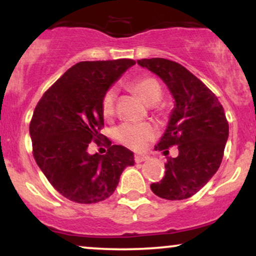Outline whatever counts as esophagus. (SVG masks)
<instances>
[{"label":"esophagus","mask_w":256,"mask_h":256,"mask_svg":"<svg viewBox=\"0 0 256 256\" xmlns=\"http://www.w3.org/2000/svg\"><path fill=\"white\" fill-rule=\"evenodd\" d=\"M146 160H148V156H146V155H136V156H134V161H136L137 164L143 162V161Z\"/></svg>","instance_id":"34e87169"}]
</instances>
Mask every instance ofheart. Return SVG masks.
Here are the masks:
<instances>
[{"mask_svg":"<svg viewBox=\"0 0 256 256\" xmlns=\"http://www.w3.org/2000/svg\"><path fill=\"white\" fill-rule=\"evenodd\" d=\"M128 85L149 106L158 104L162 98V88L156 79L152 77L137 78ZM116 98V94L113 89L106 91L101 102V110L104 118H110L113 116ZM116 136L124 146L140 150L144 148L146 142L155 136V131L148 124H124L116 130Z\"/></svg>","mask_w":256,"mask_h":256,"instance_id":"b5f03b06","label":"heart"}]
</instances>
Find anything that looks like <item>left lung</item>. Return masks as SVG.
<instances>
[{"label":"left lung","mask_w":256,"mask_h":256,"mask_svg":"<svg viewBox=\"0 0 256 256\" xmlns=\"http://www.w3.org/2000/svg\"><path fill=\"white\" fill-rule=\"evenodd\" d=\"M137 64L161 78L174 107L165 134L155 150L178 146V156L168 158L164 178L150 185L161 198H192L218 171L228 137V122L216 96L180 64L161 58H142Z\"/></svg>","instance_id":"1"}]
</instances>
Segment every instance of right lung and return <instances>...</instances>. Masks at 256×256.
<instances>
[{
  "label": "right lung",
  "mask_w": 256,
  "mask_h": 256,
  "mask_svg": "<svg viewBox=\"0 0 256 256\" xmlns=\"http://www.w3.org/2000/svg\"><path fill=\"white\" fill-rule=\"evenodd\" d=\"M136 64L131 58L82 61L76 64L44 92L30 122L34 156L46 179L61 195L77 204H96L108 198L134 152L110 146L104 155L89 154L104 126L101 110L106 91Z\"/></svg>",
  "instance_id": "1"
}]
</instances>
